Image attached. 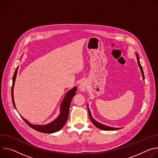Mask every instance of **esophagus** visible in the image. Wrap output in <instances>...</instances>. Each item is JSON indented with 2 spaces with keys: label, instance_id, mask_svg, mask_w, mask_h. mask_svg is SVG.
<instances>
[{
  "label": "esophagus",
  "instance_id": "obj_1",
  "mask_svg": "<svg viewBox=\"0 0 158 158\" xmlns=\"http://www.w3.org/2000/svg\"><path fill=\"white\" fill-rule=\"evenodd\" d=\"M88 88V84L85 81L82 82L79 85V89L81 91H84Z\"/></svg>",
  "mask_w": 158,
  "mask_h": 158
}]
</instances>
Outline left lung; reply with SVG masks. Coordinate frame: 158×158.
I'll return each mask as SVG.
<instances>
[{"instance_id":"left-lung-1","label":"left lung","mask_w":158,"mask_h":158,"mask_svg":"<svg viewBox=\"0 0 158 158\" xmlns=\"http://www.w3.org/2000/svg\"><path fill=\"white\" fill-rule=\"evenodd\" d=\"M137 62H138V64L139 65V67H140V71H141V73H142V78L144 80V72H143V69H142V67L140 64V62H139V57L138 56V54H137ZM88 113H89V118L91 120V122H93V123L99 129H102V130H103V131H115V130H118V129H120L119 128H113V127H108V126H106V125H104L103 124H101L98 123V122H96V120H94L91 114V112L88 108Z\"/></svg>"}]
</instances>
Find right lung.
<instances>
[{
	"mask_svg": "<svg viewBox=\"0 0 158 158\" xmlns=\"http://www.w3.org/2000/svg\"><path fill=\"white\" fill-rule=\"evenodd\" d=\"M18 69L17 67L16 70H15V73L14 74L13 78H12V89H11V97H12V103L14 105V108H16L15 103H14V96H13V89H14V82H15V79L16 77V74L18 73ZM77 91V87H75L70 89L67 94H65L63 101L61 104L60 106V114L56 120L53 121L52 122L45 125H33L28 122L26 119L23 118L21 116V117L23 118V120L29 125L31 128L35 131H37L40 132L42 133H46V134H51L54 133L57 131H60V129L64 126L65 124L68 117H69V107L70 103L72 102L73 97L76 95V92Z\"/></svg>",
	"mask_w": 158,
	"mask_h": 158,
	"instance_id": "right-lung-1",
	"label": "right lung"
}]
</instances>
